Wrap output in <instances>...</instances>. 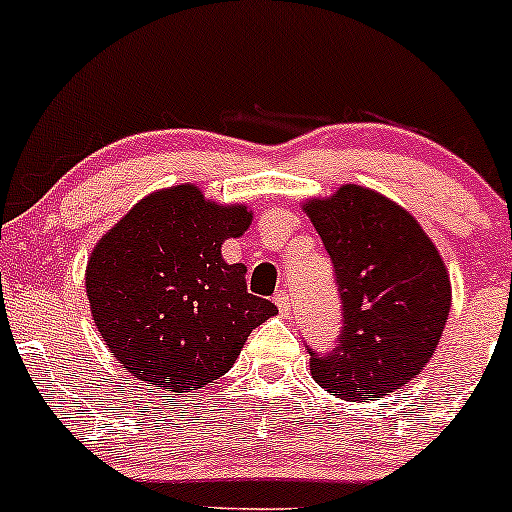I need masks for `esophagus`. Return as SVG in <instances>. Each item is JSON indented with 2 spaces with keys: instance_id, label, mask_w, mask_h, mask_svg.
Instances as JSON below:
<instances>
[{
  "instance_id": "obj_1",
  "label": "esophagus",
  "mask_w": 512,
  "mask_h": 512,
  "mask_svg": "<svg viewBox=\"0 0 512 512\" xmlns=\"http://www.w3.org/2000/svg\"><path fill=\"white\" fill-rule=\"evenodd\" d=\"M274 303H276V308H279V313L284 315V317H289V313H291V296L286 291H279L274 296Z\"/></svg>"
}]
</instances>
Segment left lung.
Returning <instances> with one entry per match:
<instances>
[{
  "mask_svg": "<svg viewBox=\"0 0 512 512\" xmlns=\"http://www.w3.org/2000/svg\"><path fill=\"white\" fill-rule=\"evenodd\" d=\"M303 211L330 252L344 310L337 349L310 351L315 383L346 402L399 390L426 368L448 322L443 257L407 209L370 187L346 182Z\"/></svg>",
  "mask_w": 512,
  "mask_h": 512,
  "instance_id": "left-lung-1",
  "label": "left lung"
}]
</instances>
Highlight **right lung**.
Wrapping results in <instances>:
<instances>
[{
  "label": "right lung",
  "instance_id": "add662e5",
  "mask_svg": "<svg viewBox=\"0 0 512 512\" xmlns=\"http://www.w3.org/2000/svg\"><path fill=\"white\" fill-rule=\"evenodd\" d=\"M252 223L248 204H221L197 185L139 199L103 233L86 264V296L105 346L127 373L190 392L231 370L250 332L279 313L248 293L245 264L221 248Z\"/></svg>",
  "mask_w": 512,
  "mask_h": 512
}]
</instances>
